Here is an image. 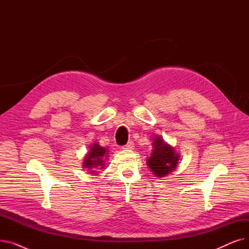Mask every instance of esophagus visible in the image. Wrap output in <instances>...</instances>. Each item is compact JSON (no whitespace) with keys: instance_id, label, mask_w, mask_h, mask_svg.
I'll use <instances>...</instances> for the list:
<instances>
[{"instance_id":"esophagus-1","label":"esophagus","mask_w":249,"mask_h":249,"mask_svg":"<svg viewBox=\"0 0 249 249\" xmlns=\"http://www.w3.org/2000/svg\"><path fill=\"white\" fill-rule=\"evenodd\" d=\"M122 148L123 149H133L134 148V143H133V141H129L127 144H125V145H123L122 146Z\"/></svg>"}]
</instances>
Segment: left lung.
<instances>
[{
  "label": "left lung",
  "instance_id": "8db88e82",
  "mask_svg": "<svg viewBox=\"0 0 249 249\" xmlns=\"http://www.w3.org/2000/svg\"><path fill=\"white\" fill-rule=\"evenodd\" d=\"M152 144L154 149L147 159V165L156 177H164L177 167L179 156L161 137H155Z\"/></svg>",
  "mask_w": 249,
  "mask_h": 249
}]
</instances>
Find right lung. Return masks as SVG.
I'll use <instances>...</instances> for the list:
<instances>
[{
  "mask_svg": "<svg viewBox=\"0 0 249 249\" xmlns=\"http://www.w3.org/2000/svg\"><path fill=\"white\" fill-rule=\"evenodd\" d=\"M107 150L104 147H101L98 143H95L93 146L90 147L89 152L86 156V160L84 161V167L91 169L90 173H95L96 169L103 168L105 165V160L107 158Z\"/></svg>",
  "mask_w": 249,
  "mask_h": 249,
  "instance_id": "add662e5",
  "label": "right lung"
}]
</instances>
